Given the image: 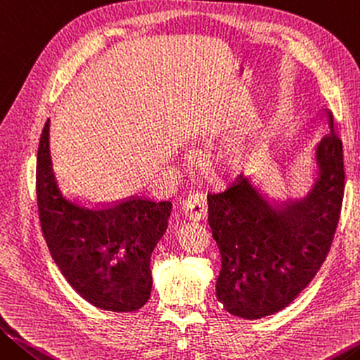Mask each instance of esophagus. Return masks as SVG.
Segmentation results:
<instances>
[{"instance_id":"obj_1","label":"esophagus","mask_w":360,"mask_h":360,"mask_svg":"<svg viewBox=\"0 0 360 360\" xmlns=\"http://www.w3.org/2000/svg\"><path fill=\"white\" fill-rule=\"evenodd\" d=\"M184 215L188 220L199 221L207 215V202L202 193H190L184 201Z\"/></svg>"}]
</instances>
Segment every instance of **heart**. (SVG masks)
Masks as SVG:
<instances>
[{
  "label": "heart",
  "instance_id": "heart-1",
  "mask_svg": "<svg viewBox=\"0 0 360 360\" xmlns=\"http://www.w3.org/2000/svg\"><path fill=\"white\" fill-rule=\"evenodd\" d=\"M255 148L257 140L250 132H238L217 151L215 164L226 172H239L249 164Z\"/></svg>",
  "mask_w": 360,
  "mask_h": 360
}]
</instances>
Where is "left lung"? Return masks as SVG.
<instances>
[{
	"instance_id": "left-lung-1",
	"label": "left lung",
	"mask_w": 360,
	"mask_h": 360,
	"mask_svg": "<svg viewBox=\"0 0 360 360\" xmlns=\"http://www.w3.org/2000/svg\"><path fill=\"white\" fill-rule=\"evenodd\" d=\"M316 161L321 179L302 201L271 199L243 175L207 194L209 226L221 255L217 298L229 314L260 319L278 313L326 262L345 194L343 146L333 131L321 139Z\"/></svg>"
}]
</instances>
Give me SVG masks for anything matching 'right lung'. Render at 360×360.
Returning a JSON list of instances; mask_svg holds the SVG:
<instances>
[{"label":"right lung","mask_w":360,"mask_h":360,"mask_svg":"<svg viewBox=\"0 0 360 360\" xmlns=\"http://www.w3.org/2000/svg\"><path fill=\"white\" fill-rule=\"evenodd\" d=\"M37 199L41 229L58 269L100 309L131 313L151 293V252L167 228L172 204L132 196L91 204L63 193L49 151V120L39 139Z\"/></svg>","instance_id":"add662e5"}]
</instances>
